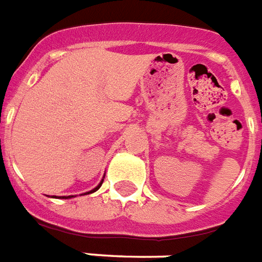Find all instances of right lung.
<instances>
[{
	"mask_svg": "<svg viewBox=\"0 0 262 262\" xmlns=\"http://www.w3.org/2000/svg\"><path fill=\"white\" fill-rule=\"evenodd\" d=\"M103 182H104V179H101V182H100L99 185H97L96 187L93 188V190L88 191V192H84V194H80V195H88V194H92V192H95V191H97V190H99L100 187H101V185H103ZM52 198H56V196H52ZM71 198H74V195H70V196H62V198H60V199H71Z\"/></svg>",
	"mask_w": 262,
	"mask_h": 262,
	"instance_id": "right-lung-1",
	"label": "right lung"
}]
</instances>
